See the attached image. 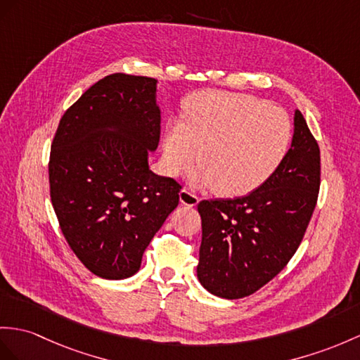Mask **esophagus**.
Wrapping results in <instances>:
<instances>
[{
    "label": "esophagus",
    "instance_id": "obj_1",
    "mask_svg": "<svg viewBox=\"0 0 360 360\" xmlns=\"http://www.w3.org/2000/svg\"><path fill=\"white\" fill-rule=\"evenodd\" d=\"M180 203L185 205V206H197L198 203V197L195 194H192V192H189L188 189H181L180 191Z\"/></svg>",
    "mask_w": 360,
    "mask_h": 360
}]
</instances>
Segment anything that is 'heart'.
<instances>
[{
    "instance_id": "obj_1",
    "label": "heart",
    "mask_w": 360,
    "mask_h": 360,
    "mask_svg": "<svg viewBox=\"0 0 360 360\" xmlns=\"http://www.w3.org/2000/svg\"><path fill=\"white\" fill-rule=\"evenodd\" d=\"M292 139V119L283 108L250 94L205 91L186 102L183 124L166 129L163 165L177 175L195 163L198 153L195 185L241 197L278 171Z\"/></svg>"
}]
</instances>
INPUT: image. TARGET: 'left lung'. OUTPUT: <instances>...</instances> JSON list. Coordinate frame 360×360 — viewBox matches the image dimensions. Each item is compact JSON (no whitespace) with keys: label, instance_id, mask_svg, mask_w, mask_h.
<instances>
[{"label":"left lung","instance_id":"8db88e82","mask_svg":"<svg viewBox=\"0 0 360 360\" xmlns=\"http://www.w3.org/2000/svg\"><path fill=\"white\" fill-rule=\"evenodd\" d=\"M321 185V153L300 110L283 165L249 195L203 200L197 276L226 300L255 293L281 271L304 238Z\"/></svg>","mask_w":360,"mask_h":360}]
</instances>
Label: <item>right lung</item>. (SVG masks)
Returning <instances> with one entry per match:
<instances>
[{
    "label": "right lung",
    "instance_id": "1",
    "mask_svg": "<svg viewBox=\"0 0 360 360\" xmlns=\"http://www.w3.org/2000/svg\"><path fill=\"white\" fill-rule=\"evenodd\" d=\"M157 81L114 73L64 116L49 162L50 198L70 249L91 274L124 279L179 205L181 186L148 166L160 140Z\"/></svg>",
    "mask_w": 360,
    "mask_h": 360
}]
</instances>
